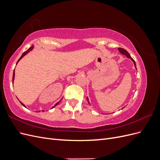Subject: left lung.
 <instances>
[{"instance_id": "left-lung-1", "label": "left lung", "mask_w": 160, "mask_h": 160, "mask_svg": "<svg viewBox=\"0 0 160 160\" xmlns=\"http://www.w3.org/2000/svg\"><path fill=\"white\" fill-rule=\"evenodd\" d=\"M118 50L119 51V52L122 53V55H125L128 58H129V59H130L131 60H132L133 62V64H134V66H135V68L136 69V64H135V61L132 59V57L130 56V55L129 54V52L126 51V50H125L124 49H122V48H118ZM87 101H88V103H89V104L90 105V103H89V99H88V98H87ZM123 109V108H122Z\"/></svg>"}]
</instances>
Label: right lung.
I'll use <instances>...</instances> for the list:
<instances>
[{
	"mask_svg": "<svg viewBox=\"0 0 160 160\" xmlns=\"http://www.w3.org/2000/svg\"><path fill=\"white\" fill-rule=\"evenodd\" d=\"M32 49H33V45H32V47H30V48H29V49H28L27 51H26L25 52H24L22 53V55H21V57H20V59H19L18 60V61H17V64L18 63V61H20V60H21V59H22V57H23L24 56H25V55H26L27 54H28V52H29L30 51H31ZM14 71H13V75H12V83H13V82H14ZM61 101V100H60L59 101H58V102H57V103H55V105L54 106H53V107H52V108H51V109H52L53 108H55V106H57V105L58 104H59V103L60 102V101ZM20 103H21V104H22V105L24 106V107H25V108H26V106H25V104H23V103H22V102H21V101H20ZM42 111H44V110H42Z\"/></svg>",
	"mask_w": 160,
	"mask_h": 160,
	"instance_id": "add662e5",
	"label": "right lung"
}]
</instances>
